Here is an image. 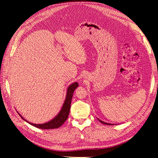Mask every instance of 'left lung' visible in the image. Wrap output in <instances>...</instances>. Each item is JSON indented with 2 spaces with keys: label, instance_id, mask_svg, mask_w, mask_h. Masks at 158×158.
Masks as SVG:
<instances>
[{
  "label": "left lung",
  "instance_id": "1",
  "mask_svg": "<svg viewBox=\"0 0 158 158\" xmlns=\"http://www.w3.org/2000/svg\"><path fill=\"white\" fill-rule=\"evenodd\" d=\"M98 120H99V122H101L102 124H104V125H111L112 124H111V123H105V122H103V121H101V120H99V118H98Z\"/></svg>",
  "mask_w": 158,
  "mask_h": 158
}]
</instances>
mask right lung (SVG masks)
Returning a JSON list of instances; mask_svg holds the SVG:
<instances>
[{
    "label": "right lung",
    "mask_w": 158,
    "mask_h": 158,
    "mask_svg": "<svg viewBox=\"0 0 158 158\" xmlns=\"http://www.w3.org/2000/svg\"><path fill=\"white\" fill-rule=\"evenodd\" d=\"M78 86V82H74L70 84L68 89H67V92H66V99L64 100V102L63 103V106L62 107L60 112L57 115L52 119L51 121L47 122L46 123L44 124H34V123H31L30 122H28L26 121V119L23 118L20 114H19L22 118H23V120L30 124L31 125L41 128V129H52V128H57L60 127L61 125H63L64 123L66 121V119H67L69 112H70V105H71V101H72V98H73V93L74 92V90Z\"/></svg>",
    "instance_id": "obj_1"
}]
</instances>
